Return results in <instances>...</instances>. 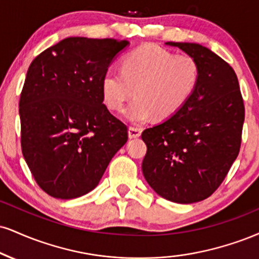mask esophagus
Returning <instances> with one entry per match:
<instances>
[{
    "label": "esophagus",
    "mask_w": 259,
    "mask_h": 259,
    "mask_svg": "<svg viewBox=\"0 0 259 259\" xmlns=\"http://www.w3.org/2000/svg\"><path fill=\"white\" fill-rule=\"evenodd\" d=\"M141 136V129L136 126H130L129 127V138L130 139H138Z\"/></svg>",
    "instance_id": "obj_1"
}]
</instances>
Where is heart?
<instances>
[{
  "instance_id": "b5f03b06",
  "label": "heart",
  "mask_w": 259,
  "mask_h": 259,
  "mask_svg": "<svg viewBox=\"0 0 259 259\" xmlns=\"http://www.w3.org/2000/svg\"><path fill=\"white\" fill-rule=\"evenodd\" d=\"M199 78L200 67L191 55L146 45L124 57L121 72L106 71L101 92L106 105L118 110L135 90L136 98L121 113L132 123L142 124L153 117L165 120L176 114L194 94Z\"/></svg>"
}]
</instances>
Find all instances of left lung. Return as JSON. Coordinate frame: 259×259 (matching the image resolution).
<instances>
[{
	"label": "left lung",
	"instance_id": "obj_1",
	"mask_svg": "<svg viewBox=\"0 0 259 259\" xmlns=\"http://www.w3.org/2000/svg\"><path fill=\"white\" fill-rule=\"evenodd\" d=\"M198 61L200 78L181 110L141 138L147 146L142 172L166 200L192 204L210 197L238 157L245 107L229 64L198 43L166 42Z\"/></svg>",
	"mask_w": 259,
	"mask_h": 259
}]
</instances>
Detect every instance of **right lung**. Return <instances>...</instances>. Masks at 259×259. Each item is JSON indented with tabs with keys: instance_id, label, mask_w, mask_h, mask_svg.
<instances>
[{
	"instance_id": "right-lung-1",
	"label": "right lung",
	"mask_w": 259,
	"mask_h": 259,
	"mask_svg": "<svg viewBox=\"0 0 259 259\" xmlns=\"http://www.w3.org/2000/svg\"><path fill=\"white\" fill-rule=\"evenodd\" d=\"M125 39L67 37L37 55L19 101L21 151L53 198L82 197L99 185L127 127L104 105L101 79Z\"/></svg>"
}]
</instances>
